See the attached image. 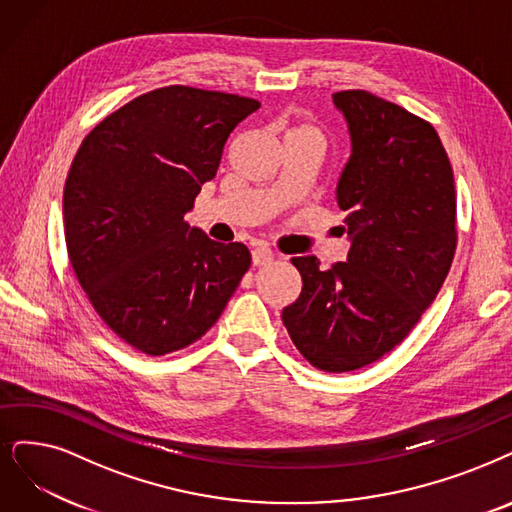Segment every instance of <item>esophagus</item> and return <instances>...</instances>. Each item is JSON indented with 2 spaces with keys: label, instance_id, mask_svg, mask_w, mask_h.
Listing matches in <instances>:
<instances>
[{
  "label": "esophagus",
  "instance_id": "1",
  "mask_svg": "<svg viewBox=\"0 0 512 512\" xmlns=\"http://www.w3.org/2000/svg\"><path fill=\"white\" fill-rule=\"evenodd\" d=\"M273 258H275V254L267 248V245H258V248L252 250V262H254V267H264V264L273 262Z\"/></svg>",
  "mask_w": 512,
  "mask_h": 512
}]
</instances>
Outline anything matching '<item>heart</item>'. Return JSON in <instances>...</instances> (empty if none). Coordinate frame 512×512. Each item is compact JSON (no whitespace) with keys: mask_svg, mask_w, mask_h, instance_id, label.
I'll return each instance as SVG.
<instances>
[{"mask_svg":"<svg viewBox=\"0 0 512 512\" xmlns=\"http://www.w3.org/2000/svg\"><path fill=\"white\" fill-rule=\"evenodd\" d=\"M288 136H309V138L319 142V132L315 128H311V126H296V128H292L288 132Z\"/></svg>","mask_w":512,"mask_h":512,"instance_id":"b5f03b06","label":"heart"}]
</instances>
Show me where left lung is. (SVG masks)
I'll list each match as a JSON object with an SVG mask.
<instances>
[{"label": "left lung", "mask_w": 512, "mask_h": 512, "mask_svg": "<svg viewBox=\"0 0 512 512\" xmlns=\"http://www.w3.org/2000/svg\"><path fill=\"white\" fill-rule=\"evenodd\" d=\"M351 159L336 199L346 212V262L321 271L296 256L302 292L281 319L302 357L353 372L391 353L431 306L456 252L452 163L422 117L365 90L336 92Z\"/></svg>", "instance_id": "obj_1"}]
</instances>
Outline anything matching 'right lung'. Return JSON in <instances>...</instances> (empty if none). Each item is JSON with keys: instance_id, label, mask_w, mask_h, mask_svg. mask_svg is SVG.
Segmentation results:
<instances>
[{"instance_id": "obj_1", "label": "right lung", "mask_w": 512, "mask_h": 512, "mask_svg": "<svg viewBox=\"0 0 512 512\" xmlns=\"http://www.w3.org/2000/svg\"><path fill=\"white\" fill-rule=\"evenodd\" d=\"M239 94L168 86L117 109L84 138L63 195L71 267L94 311L136 351L185 349L218 321L252 256L189 227L237 124Z\"/></svg>"}]
</instances>
